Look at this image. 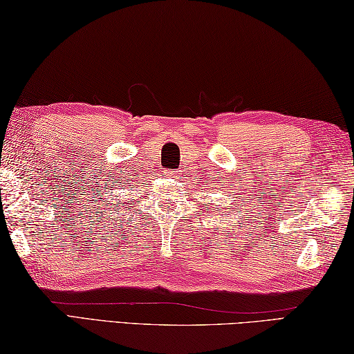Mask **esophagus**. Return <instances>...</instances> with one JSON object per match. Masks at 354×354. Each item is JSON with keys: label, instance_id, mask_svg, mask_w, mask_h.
Here are the masks:
<instances>
[{"label": "esophagus", "instance_id": "34e87169", "mask_svg": "<svg viewBox=\"0 0 354 354\" xmlns=\"http://www.w3.org/2000/svg\"><path fill=\"white\" fill-rule=\"evenodd\" d=\"M166 174L172 176V177H178V176H177V171H168V172H166Z\"/></svg>", "mask_w": 354, "mask_h": 354}]
</instances>
